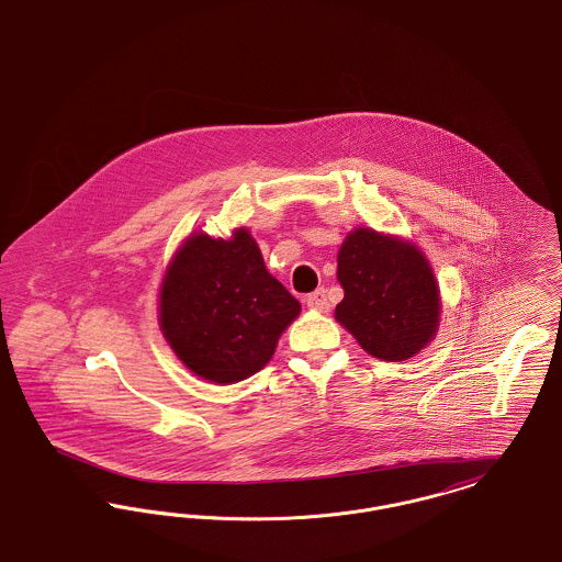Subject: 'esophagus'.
Returning <instances> with one entry per match:
<instances>
[{
  "label": "esophagus",
  "instance_id": "34e87169",
  "mask_svg": "<svg viewBox=\"0 0 562 562\" xmlns=\"http://www.w3.org/2000/svg\"><path fill=\"white\" fill-rule=\"evenodd\" d=\"M306 306L317 311V313H327L329 311V302H327L325 290H317V292L306 295Z\"/></svg>",
  "mask_w": 562,
  "mask_h": 562
}]
</instances>
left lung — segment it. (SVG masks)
Instances as JSON below:
<instances>
[{"label": "left lung", "instance_id": "left-lung-1", "mask_svg": "<svg viewBox=\"0 0 562 562\" xmlns=\"http://www.w3.org/2000/svg\"><path fill=\"white\" fill-rule=\"evenodd\" d=\"M345 290L334 317L366 353L406 361L438 334L442 297L427 256L406 238L355 228L338 249Z\"/></svg>", "mask_w": 562, "mask_h": 562}]
</instances>
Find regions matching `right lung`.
<instances>
[{
    "label": "right lung",
    "instance_id": "add662e5",
    "mask_svg": "<svg viewBox=\"0 0 562 562\" xmlns=\"http://www.w3.org/2000/svg\"><path fill=\"white\" fill-rule=\"evenodd\" d=\"M300 302L270 272L249 228L231 238L192 233L167 265L158 325L179 361L213 384L260 372Z\"/></svg>",
    "mask_w": 562,
    "mask_h": 562
}]
</instances>
